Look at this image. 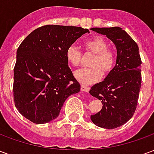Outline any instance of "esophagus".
<instances>
[{
    "mask_svg": "<svg viewBox=\"0 0 154 154\" xmlns=\"http://www.w3.org/2000/svg\"><path fill=\"white\" fill-rule=\"evenodd\" d=\"M81 90L82 91H86V92H88L89 91V90H90V87H86V86H82L81 87Z\"/></svg>",
    "mask_w": 154,
    "mask_h": 154,
    "instance_id": "34e87169",
    "label": "esophagus"
}]
</instances>
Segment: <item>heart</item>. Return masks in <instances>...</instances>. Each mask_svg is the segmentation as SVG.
<instances>
[{
    "label": "heart",
    "instance_id": "obj_1",
    "mask_svg": "<svg viewBox=\"0 0 154 154\" xmlns=\"http://www.w3.org/2000/svg\"><path fill=\"white\" fill-rule=\"evenodd\" d=\"M88 53L94 54L89 66L75 72L74 76L79 82L84 85L96 83L102 77V73L106 76L110 74L116 67V54L115 51L109 48V44L105 38L95 37L84 43ZM66 58L67 62L74 67L79 66L82 59V53L78 48L72 44L66 49Z\"/></svg>",
    "mask_w": 154,
    "mask_h": 154
}]
</instances>
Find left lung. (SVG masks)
<instances>
[{"label":"left lung","instance_id":"8db88e82","mask_svg":"<svg viewBox=\"0 0 154 154\" xmlns=\"http://www.w3.org/2000/svg\"><path fill=\"white\" fill-rule=\"evenodd\" d=\"M91 30L106 35L113 42L117 58L114 70L89 91L103 105L99 112L91 116V119L99 127L116 129L132 118L138 106L142 82L139 47L119 27L92 28Z\"/></svg>","mask_w":154,"mask_h":154}]
</instances>
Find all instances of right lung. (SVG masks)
Masks as SVG:
<instances>
[{"mask_svg":"<svg viewBox=\"0 0 154 154\" xmlns=\"http://www.w3.org/2000/svg\"><path fill=\"white\" fill-rule=\"evenodd\" d=\"M86 33L89 30L82 27L46 25L20 44L13 97L16 109L26 119L35 124L49 122L59 116L67 97L80 91L65 53Z\"/></svg>","mask_w":154,"mask_h":154,"instance_id":"add662e5","label":"right lung"}]
</instances>
